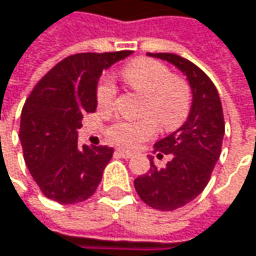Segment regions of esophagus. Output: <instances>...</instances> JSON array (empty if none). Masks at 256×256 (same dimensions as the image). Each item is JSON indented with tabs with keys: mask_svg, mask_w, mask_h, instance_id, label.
I'll use <instances>...</instances> for the list:
<instances>
[{
	"mask_svg": "<svg viewBox=\"0 0 256 256\" xmlns=\"http://www.w3.org/2000/svg\"><path fill=\"white\" fill-rule=\"evenodd\" d=\"M116 154H117V155H120V156H123V158H130V156L133 155V154H132V152H130V151H126V150H122V148H118V150L116 151Z\"/></svg>",
	"mask_w": 256,
	"mask_h": 256,
	"instance_id": "1",
	"label": "esophagus"
}]
</instances>
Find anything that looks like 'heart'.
Here are the masks:
<instances>
[{
	"instance_id": "heart-1",
	"label": "heart",
	"mask_w": 256,
	"mask_h": 256,
	"mask_svg": "<svg viewBox=\"0 0 256 256\" xmlns=\"http://www.w3.org/2000/svg\"><path fill=\"white\" fill-rule=\"evenodd\" d=\"M122 78L132 89L145 96L144 114H151L164 128L180 126L190 110V88L182 78L172 76L170 70L158 61L139 58L128 62L122 70ZM116 98V88L110 80H104L96 92L98 105L110 108ZM156 123L152 117L139 122H117L108 134L123 146H134L152 138Z\"/></svg>"
}]
</instances>
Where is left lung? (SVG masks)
Listing matches in <instances>:
<instances>
[{
    "label": "left lung",
    "instance_id": "left-lung-1",
    "mask_svg": "<svg viewBox=\"0 0 256 256\" xmlns=\"http://www.w3.org/2000/svg\"><path fill=\"white\" fill-rule=\"evenodd\" d=\"M148 56L173 64L186 76L192 92L186 122L155 144V152L170 155V161L158 168L150 156V172L134 180V189L146 205L173 211L194 200L210 182L224 138L222 106L214 83L194 62L170 52Z\"/></svg>",
    "mask_w": 256,
    "mask_h": 256
}]
</instances>
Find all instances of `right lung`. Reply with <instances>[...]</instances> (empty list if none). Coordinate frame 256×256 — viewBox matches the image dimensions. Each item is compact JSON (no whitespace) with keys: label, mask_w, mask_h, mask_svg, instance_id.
Masks as SVG:
<instances>
[{"label":"right lung","mask_w":256,"mask_h":256,"mask_svg":"<svg viewBox=\"0 0 256 256\" xmlns=\"http://www.w3.org/2000/svg\"><path fill=\"white\" fill-rule=\"evenodd\" d=\"M132 51L70 56L38 82L20 117V142L26 166L46 198L78 204L92 196L114 150L78 144L84 112L96 110L102 70Z\"/></svg>","instance_id":"1"}]
</instances>
